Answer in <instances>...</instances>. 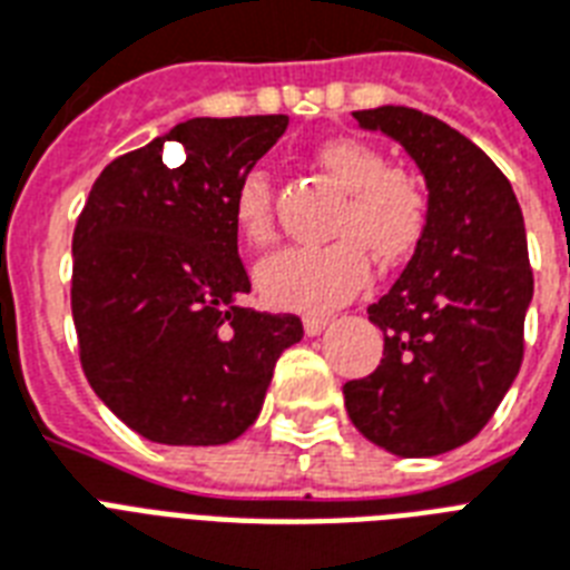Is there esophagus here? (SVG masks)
<instances>
[{"instance_id":"esophagus-1","label":"esophagus","mask_w":570,"mask_h":570,"mask_svg":"<svg viewBox=\"0 0 570 570\" xmlns=\"http://www.w3.org/2000/svg\"><path fill=\"white\" fill-rule=\"evenodd\" d=\"M328 325L331 316H307V320H304V334H307V337H320Z\"/></svg>"}]
</instances>
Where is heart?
Instances as JSON below:
<instances>
[{
    "mask_svg": "<svg viewBox=\"0 0 570 570\" xmlns=\"http://www.w3.org/2000/svg\"><path fill=\"white\" fill-rule=\"evenodd\" d=\"M316 163L346 191V204L331 224L328 245L286 248L257 268L259 295L272 307L325 313L361 289L370 277V254L381 266H396L423 242L429 227V195L414 174L390 168L384 150L361 138H331L316 147ZM233 222L242 239L268 245L272 180L254 168L233 197Z\"/></svg>",
    "mask_w": 570,
    "mask_h": 570,
    "instance_id": "heart-1",
    "label": "heart"
}]
</instances>
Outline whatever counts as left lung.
I'll use <instances>...</instances> for the list:
<instances>
[{"label":"left lung","instance_id":"obj_1","mask_svg":"<svg viewBox=\"0 0 570 570\" xmlns=\"http://www.w3.org/2000/svg\"><path fill=\"white\" fill-rule=\"evenodd\" d=\"M405 147L429 191V227L399 281L370 304L379 370L343 387L366 441L432 459L482 432L512 387L532 302L527 230L512 183L459 129L407 109L355 111Z\"/></svg>","mask_w":570,"mask_h":570}]
</instances>
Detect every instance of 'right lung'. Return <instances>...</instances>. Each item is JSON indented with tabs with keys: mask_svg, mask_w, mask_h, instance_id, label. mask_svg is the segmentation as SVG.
I'll return each instance as SVG.
<instances>
[{
	"mask_svg": "<svg viewBox=\"0 0 570 570\" xmlns=\"http://www.w3.org/2000/svg\"><path fill=\"white\" fill-rule=\"evenodd\" d=\"M286 115L191 118L106 165L73 233L82 370L111 414L168 446H218L254 425L298 316L242 307L233 197ZM165 140L187 159L161 163Z\"/></svg>",
	"mask_w": 570,
	"mask_h": 570,
	"instance_id": "1",
	"label": "right lung"
}]
</instances>
